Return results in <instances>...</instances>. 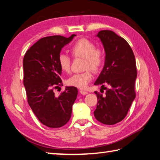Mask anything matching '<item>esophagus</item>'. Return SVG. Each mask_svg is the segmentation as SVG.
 Wrapping results in <instances>:
<instances>
[{"mask_svg": "<svg viewBox=\"0 0 160 160\" xmlns=\"http://www.w3.org/2000/svg\"><path fill=\"white\" fill-rule=\"evenodd\" d=\"M80 92L81 94H83V95H85V94H88V92L85 91V90H80Z\"/></svg>", "mask_w": 160, "mask_h": 160, "instance_id": "1", "label": "esophagus"}]
</instances>
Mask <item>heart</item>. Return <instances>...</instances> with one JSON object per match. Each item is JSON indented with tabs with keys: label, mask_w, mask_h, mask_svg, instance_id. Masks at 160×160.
<instances>
[{
	"label": "heart",
	"mask_w": 160,
	"mask_h": 160,
	"mask_svg": "<svg viewBox=\"0 0 160 160\" xmlns=\"http://www.w3.org/2000/svg\"><path fill=\"white\" fill-rule=\"evenodd\" d=\"M72 56L75 58L84 59L83 69L85 71L75 73L67 80L68 85L85 89L93 78L94 72H98L104 62V53L100 48H97L92 42L87 39H80L75 42L70 48ZM58 63L64 72L70 69V58L68 54L60 53L58 56Z\"/></svg>",
	"instance_id": "heart-1"
}]
</instances>
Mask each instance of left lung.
Listing matches in <instances>:
<instances>
[{
    "instance_id": "left-lung-1",
    "label": "left lung",
    "mask_w": 160,
    "mask_h": 160,
    "mask_svg": "<svg viewBox=\"0 0 160 160\" xmlns=\"http://www.w3.org/2000/svg\"><path fill=\"white\" fill-rule=\"evenodd\" d=\"M98 37L104 46V66L94 82L102 88L107 85L105 95L95 92L97 97L94 116L99 122L113 125L126 117L135 98L136 63L131 47L125 39L111 30H101Z\"/></svg>"
}]
</instances>
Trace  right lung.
<instances>
[{
  "label": "right lung",
  "instance_id": "add662e5",
  "mask_svg": "<svg viewBox=\"0 0 160 160\" xmlns=\"http://www.w3.org/2000/svg\"><path fill=\"white\" fill-rule=\"evenodd\" d=\"M75 36L42 38L24 56L23 83L28 104L40 122L49 128H60L68 122L77 98L75 87H66L58 97L53 92L62 85L58 56Z\"/></svg>",
  "mask_w": 160,
  "mask_h": 160
}]
</instances>
